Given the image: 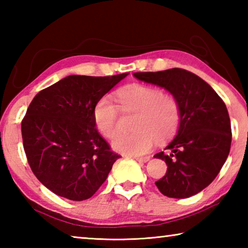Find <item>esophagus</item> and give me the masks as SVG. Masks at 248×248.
<instances>
[{
    "mask_svg": "<svg viewBox=\"0 0 248 248\" xmlns=\"http://www.w3.org/2000/svg\"><path fill=\"white\" fill-rule=\"evenodd\" d=\"M134 159H137L139 163H146L150 161V156H145V157H138V156H133Z\"/></svg>",
    "mask_w": 248,
    "mask_h": 248,
    "instance_id": "esophagus-1",
    "label": "esophagus"
}]
</instances>
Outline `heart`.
<instances>
[{"instance_id":"1","label":"heart","mask_w":248,"mask_h":248,"mask_svg":"<svg viewBox=\"0 0 248 248\" xmlns=\"http://www.w3.org/2000/svg\"><path fill=\"white\" fill-rule=\"evenodd\" d=\"M117 100L124 111H137L136 132L116 133L111 140L117 152L140 156L150 152L155 141L164 142L177 132L180 124L179 104L173 95L155 86L132 84L117 92ZM119 109L109 96H103L96 103L94 121L105 137L114 134Z\"/></svg>"}]
</instances>
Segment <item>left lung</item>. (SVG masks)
Masks as SVG:
<instances>
[{"instance_id":"obj_1","label":"left lung","mask_w":248,"mask_h":248,"mask_svg":"<svg viewBox=\"0 0 248 248\" xmlns=\"http://www.w3.org/2000/svg\"><path fill=\"white\" fill-rule=\"evenodd\" d=\"M133 77L170 92L180 108L177 134L165 148L170 154L154 155L167 165L165 176L155 185L170 198L198 194L213 182L229 156L232 132L225 104L207 82L184 69Z\"/></svg>"}]
</instances>
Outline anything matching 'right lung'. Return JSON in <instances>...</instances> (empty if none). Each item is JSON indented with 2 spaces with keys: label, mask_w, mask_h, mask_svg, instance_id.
<instances>
[{
  "label": "right lung",
  "mask_w": 248,
  "mask_h": 248,
  "mask_svg": "<svg viewBox=\"0 0 248 248\" xmlns=\"http://www.w3.org/2000/svg\"><path fill=\"white\" fill-rule=\"evenodd\" d=\"M129 73L69 75L40 91L22 121L24 150L39 182L69 200L91 198L120 157L96 129L99 98Z\"/></svg>",
  "instance_id": "right-lung-1"
}]
</instances>
